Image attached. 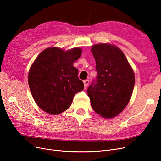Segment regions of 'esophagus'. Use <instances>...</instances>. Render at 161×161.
Returning a JSON list of instances; mask_svg holds the SVG:
<instances>
[{"label": "esophagus", "mask_w": 161, "mask_h": 161, "mask_svg": "<svg viewBox=\"0 0 161 161\" xmlns=\"http://www.w3.org/2000/svg\"><path fill=\"white\" fill-rule=\"evenodd\" d=\"M83 82H84V85H85V89H86V87L88 86V85H89V80H85L83 81Z\"/></svg>", "instance_id": "34e87169"}]
</instances>
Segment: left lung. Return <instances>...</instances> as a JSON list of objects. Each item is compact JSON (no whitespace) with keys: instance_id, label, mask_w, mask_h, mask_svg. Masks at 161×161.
<instances>
[{"instance_id":"obj_1","label":"left lung","mask_w":161,"mask_h":161,"mask_svg":"<svg viewBox=\"0 0 161 161\" xmlns=\"http://www.w3.org/2000/svg\"><path fill=\"white\" fill-rule=\"evenodd\" d=\"M96 62V80L87 89L91 107L99 115L113 118L129 103L135 76L124 52L109 43L91 47Z\"/></svg>"}]
</instances>
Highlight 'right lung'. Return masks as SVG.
Segmentation results:
<instances>
[{
    "label": "right lung",
    "mask_w": 161,
    "mask_h": 161,
    "mask_svg": "<svg viewBox=\"0 0 161 161\" xmlns=\"http://www.w3.org/2000/svg\"><path fill=\"white\" fill-rule=\"evenodd\" d=\"M81 54L79 47L67 51L48 47L33 62L28 83L34 101L43 111L52 115L62 113L70 108L75 95L84 89L79 71L73 66Z\"/></svg>",
    "instance_id": "right-lung-1"
}]
</instances>
